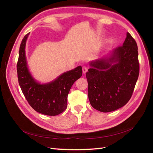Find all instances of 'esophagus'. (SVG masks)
<instances>
[{
	"mask_svg": "<svg viewBox=\"0 0 153 153\" xmlns=\"http://www.w3.org/2000/svg\"><path fill=\"white\" fill-rule=\"evenodd\" d=\"M88 71V67L87 65H83L82 66V71L83 74H86Z\"/></svg>",
	"mask_w": 153,
	"mask_h": 153,
	"instance_id": "obj_1",
	"label": "esophagus"
}]
</instances>
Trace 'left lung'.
Wrapping results in <instances>:
<instances>
[{"label":"left lung","mask_w":153,"mask_h":153,"mask_svg":"<svg viewBox=\"0 0 153 153\" xmlns=\"http://www.w3.org/2000/svg\"><path fill=\"white\" fill-rule=\"evenodd\" d=\"M126 36L123 46L109 56L90 62L86 72L90 105L100 112H111L127 104L138 80V46L130 33Z\"/></svg>","instance_id":"left-lung-1"}]
</instances>
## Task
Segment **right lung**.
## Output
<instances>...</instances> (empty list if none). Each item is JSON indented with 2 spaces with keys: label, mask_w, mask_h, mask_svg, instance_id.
<instances>
[{
  "label": "right lung",
  "mask_w": 153,
  "mask_h": 153,
  "mask_svg": "<svg viewBox=\"0 0 153 153\" xmlns=\"http://www.w3.org/2000/svg\"><path fill=\"white\" fill-rule=\"evenodd\" d=\"M29 33L20 45L17 64L19 84L28 103L37 112L55 116L67 108V96L74 83L82 75L81 66L65 72L54 81L41 84L33 78L27 68L25 57V44Z\"/></svg>",
  "instance_id": "right-lung-1"
}]
</instances>
